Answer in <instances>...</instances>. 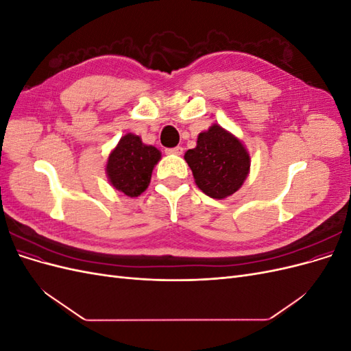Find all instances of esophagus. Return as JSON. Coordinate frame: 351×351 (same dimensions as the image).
Listing matches in <instances>:
<instances>
[{"mask_svg": "<svg viewBox=\"0 0 351 351\" xmlns=\"http://www.w3.org/2000/svg\"><path fill=\"white\" fill-rule=\"evenodd\" d=\"M168 155H182L183 154V147L182 146H176V147H169V149L165 151Z\"/></svg>", "mask_w": 351, "mask_h": 351, "instance_id": "esophagus-1", "label": "esophagus"}]
</instances>
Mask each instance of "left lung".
<instances>
[{"instance_id":"1","label":"left lung","mask_w":351,"mask_h":351,"mask_svg":"<svg viewBox=\"0 0 351 351\" xmlns=\"http://www.w3.org/2000/svg\"><path fill=\"white\" fill-rule=\"evenodd\" d=\"M196 186L214 199L234 195L250 173V155L237 136L212 124L197 136L196 147L184 154Z\"/></svg>"}]
</instances>
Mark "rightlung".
Listing matches in <instances>:
<instances>
[{
	"mask_svg": "<svg viewBox=\"0 0 351 351\" xmlns=\"http://www.w3.org/2000/svg\"><path fill=\"white\" fill-rule=\"evenodd\" d=\"M161 159V151L145 145L141 136L127 133L110 152L105 173L110 184L127 197L142 195L151 183L154 167Z\"/></svg>",
	"mask_w": 351,
	"mask_h": 351,
	"instance_id": "add662e5",
	"label": "right lung"
}]
</instances>
